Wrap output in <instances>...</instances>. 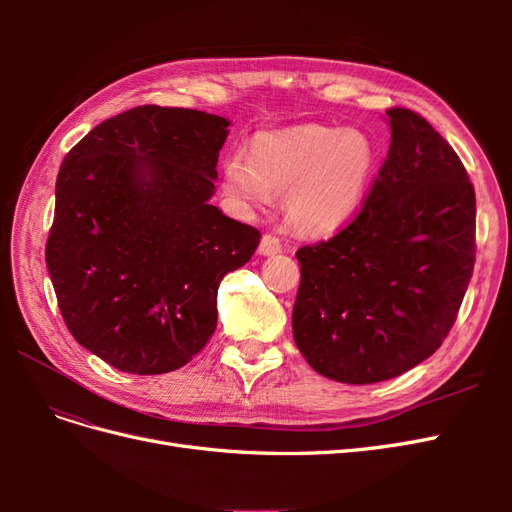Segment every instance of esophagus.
<instances>
[{
    "label": "esophagus",
    "mask_w": 512,
    "mask_h": 512,
    "mask_svg": "<svg viewBox=\"0 0 512 512\" xmlns=\"http://www.w3.org/2000/svg\"><path fill=\"white\" fill-rule=\"evenodd\" d=\"M258 252L262 256H273L277 252H282V243H280V239L273 237V235H262L260 245H258Z\"/></svg>",
    "instance_id": "34e87169"
}]
</instances>
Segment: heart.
Instances as JSON below:
<instances>
[{
  "label": "heart",
  "mask_w": 512,
  "mask_h": 512,
  "mask_svg": "<svg viewBox=\"0 0 512 512\" xmlns=\"http://www.w3.org/2000/svg\"><path fill=\"white\" fill-rule=\"evenodd\" d=\"M376 164L378 149L367 134L312 123L258 134L252 156L230 153L224 185L247 207L288 194L290 222L307 235H329L361 207Z\"/></svg>",
  "instance_id": "heart-1"
}]
</instances>
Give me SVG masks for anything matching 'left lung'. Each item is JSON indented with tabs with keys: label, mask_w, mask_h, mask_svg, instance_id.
I'll use <instances>...</instances> for the list:
<instances>
[{
	"label": "left lung",
	"mask_w": 512,
	"mask_h": 512,
	"mask_svg": "<svg viewBox=\"0 0 512 512\" xmlns=\"http://www.w3.org/2000/svg\"><path fill=\"white\" fill-rule=\"evenodd\" d=\"M391 145L354 218L297 250V348L346 384L391 380L453 329L476 260L474 185L455 149L410 108L393 106Z\"/></svg>",
	"instance_id": "1"
}]
</instances>
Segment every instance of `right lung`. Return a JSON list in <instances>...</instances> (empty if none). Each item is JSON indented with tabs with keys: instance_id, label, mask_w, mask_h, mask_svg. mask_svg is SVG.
<instances>
[{
	"instance_id": "add662e5",
	"label": "right lung",
	"mask_w": 512,
	"mask_h": 512,
	"mask_svg": "<svg viewBox=\"0 0 512 512\" xmlns=\"http://www.w3.org/2000/svg\"><path fill=\"white\" fill-rule=\"evenodd\" d=\"M228 121L145 104L61 162L46 267L72 337L126 374H168L218 327V288L260 232L209 205Z\"/></svg>"
}]
</instances>
